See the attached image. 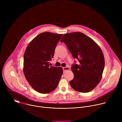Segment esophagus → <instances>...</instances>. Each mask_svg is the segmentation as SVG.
I'll return each instance as SVG.
<instances>
[{"instance_id":"1","label":"esophagus","mask_w":122,"mask_h":122,"mask_svg":"<svg viewBox=\"0 0 122 122\" xmlns=\"http://www.w3.org/2000/svg\"><path fill=\"white\" fill-rule=\"evenodd\" d=\"M63 69L64 72H65L66 71H68L69 69V68L68 66H66V67H63Z\"/></svg>"}]
</instances>
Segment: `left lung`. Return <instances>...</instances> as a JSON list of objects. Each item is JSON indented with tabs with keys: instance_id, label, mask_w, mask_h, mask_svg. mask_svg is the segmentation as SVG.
I'll list each match as a JSON object with an SVG mask.
<instances>
[{
	"instance_id": "1",
	"label": "left lung",
	"mask_w": 122,
	"mask_h": 122,
	"mask_svg": "<svg viewBox=\"0 0 122 122\" xmlns=\"http://www.w3.org/2000/svg\"><path fill=\"white\" fill-rule=\"evenodd\" d=\"M60 41L65 43L73 57L79 62L72 65L74 78L69 82L71 87L81 93L90 92L100 82L105 66L101 49L81 32L65 34Z\"/></svg>"
}]
</instances>
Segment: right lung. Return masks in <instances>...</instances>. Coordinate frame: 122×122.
I'll return each instance as SVG.
<instances>
[{
	"label": "right lung",
	"instance_id": "obj_1",
	"mask_svg": "<svg viewBox=\"0 0 122 122\" xmlns=\"http://www.w3.org/2000/svg\"><path fill=\"white\" fill-rule=\"evenodd\" d=\"M63 34L42 33L28 45L24 56V73L32 87L39 93L46 94L54 90L61 76V67L50 66L55 49Z\"/></svg>",
	"mask_w": 122,
	"mask_h": 122
}]
</instances>
